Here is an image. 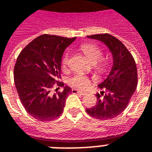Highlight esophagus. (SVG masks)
Masks as SVG:
<instances>
[{"mask_svg": "<svg viewBox=\"0 0 152 152\" xmlns=\"http://www.w3.org/2000/svg\"><path fill=\"white\" fill-rule=\"evenodd\" d=\"M72 93H74V94H80V95H82V96H84V95L86 94L85 92H83V91H79V90H77V89H72Z\"/></svg>", "mask_w": 152, "mask_h": 152, "instance_id": "obj_1", "label": "esophagus"}]
</instances>
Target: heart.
I'll return each instance as SVG.
<instances>
[{
	"mask_svg": "<svg viewBox=\"0 0 152 152\" xmlns=\"http://www.w3.org/2000/svg\"><path fill=\"white\" fill-rule=\"evenodd\" d=\"M81 51L83 52L87 59L88 60L91 64H95L97 70L100 72H106L107 70V63L106 61H101L102 53L101 50L99 47H97L96 45L93 44H84L81 46ZM69 63V55L68 53H66L62 59V66L63 68L65 69L68 65ZM68 84L73 88L80 89H85L89 86L90 84V80L89 79L85 77L82 75H76L72 76V78L69 79Z\"/></svg>",
	"mask_w": 152,
	"mask_h": 152,
	"instance_id": "1",
	"label": "heart"
}]
</instances>
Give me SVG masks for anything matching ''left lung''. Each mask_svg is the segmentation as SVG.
<instances>
[{
	"label": "left lung",
	"instance_id": "1",
	"mask_svg": "<svg viewBox=\"0 0 152 152\" xmlns=\"http://www.w3.org/2000/svg\"><path fill=\"white\" fill-rule=\"evenodd\" d=\"M107 45L113 57V65L109 75L98 86L105 90L97 94L94 107L87 108V113L98 120H107L122 113L130 102L137 87L138 74L135 60L125 45L117 38L108 34L88 36Z\"/></svg>",
	"mask_w": 152,
	"mask_h": 152
}]
</instances>
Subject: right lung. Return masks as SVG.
Returning a JSON list of instances; mask_svg holds the SVG:
<instances>
[{
    "label": "right lung",
    "mask_w": 152,
    "mask_h": 152,
    "mask_svg": "<svg viewBox=\"0 0 152 152\" xmlns=\"http://www.w3.org/2000/svg\"><path fill=\"white\" fill-rule=\"evenodd\" d=\"M76 37L43 34L22 49L14 66V83L22 105L36 120L42 122L58 118L64 111L71 88L52 95L53 86H64L61 61L65 48Z\"/></svg>",
    "instance_id": "1"
}]
</instances>
